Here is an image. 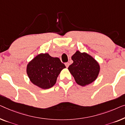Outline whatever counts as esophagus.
Listing matches in <instances>:
<instances>
[{"label": "esophagus", "mask_w": 125, "mask_h": 125, "mask_svg": "<svg viewBox=\"0 0 125 125\" xmlns=\"http://www.w3.org/2000/svg\"><path fill=\"white\" fill-rule=\"evenodd\" d=\"M65 66H66V68H68V67H69V64L68 62H66V63H65Z\"/></svg>", "instance_id": "34e87169"}]
</instances>
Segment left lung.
<instances>
[{
	"label": "left lung",
	"instance_id": "obj_1",
	"mask_svg": "<svg viewBox=\"0 0 125 125\" xmlns=\"http://www.w3.org/2000/svg\"><path fill=\"white\" fill-rule=\"evenodd\" d=\"M72 60L73 63L68 67V70L78 84L86 86L97 79L100 66L92 56L77 50L72 56Z\"/></svg>",
	"mask_w": 125,
	"mask_h": 125
}]
</instances>
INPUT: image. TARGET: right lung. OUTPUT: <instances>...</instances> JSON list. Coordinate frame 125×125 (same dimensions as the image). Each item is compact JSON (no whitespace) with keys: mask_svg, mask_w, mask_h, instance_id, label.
<instances>
[{"mask_svg":"<svg viewBox=\"0 0 125 125\" xmlns=\"http://www.w3.org/2000/svg\"><path fill=\"white\" fill-rule=\"evenodd\" d=\"M65 68L58 57L41 53L29 62L26 73L32 83L45 90L55 84L59 74Z\"/></svg>","mask_w":125,"mask_h":125,"instance_id":"add662e5","label":"right lung"}]
</instances>
